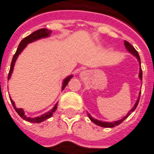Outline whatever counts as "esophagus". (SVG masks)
Here are the masks:
<instances>
[{"label": "esophagus", "mask_w": 154, "mask_h": 154, "mask_svg": "<svg viewBox=\"0 0 154 154\" xmlns=\"http://www.w3.org/2000/svg\"><path fill=\"white\" fill-rule=\"evenodd\" d=\"M87 75V72H86V71H83V72H81V73H80L81 77H86Z\"/></svg>", "instance_id": "34e87169"}]
</instances>
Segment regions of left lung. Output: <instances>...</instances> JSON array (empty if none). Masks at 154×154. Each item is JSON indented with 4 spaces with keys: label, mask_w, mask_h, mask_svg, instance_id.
<instances>
[{
    "label": "left lung",
    "mask_w": 154,
    "mask_h": 154,
    "mask_svg": "<svg viewBox=\"0 0 154 154\" xmlns=\"http://www.w3.org/2000/svg\"><path fill=\"white\" fill-rule=\"evenodd\" d=\"M125 48L127 49V51L128 52H129L130 54H133L134 57L138 59V61H139V65H140V69H139V77L140 80L142 81V76H143V72H142V69H141V62H140V57H139V54H138V52L135 50V48L133 47L131 44H129V42H127V41H125ZM140 93H141V91L139 92V97H138V99H137V100H136L135 104H134V106H133V108L131 109V110H129V112H128V114L126 115L125 117H123L122 119H119V120H116V121H114V122H105V121H101V120H98V119H94L93 117H91V116L90 114H87L88 115V117H89V119L92 121L93 123H95L96 125H97L100 126V127H104V128H113V127H115V126H117L119 125V124H121V123L125 120V119L128 117V116L130 115V114L132 113V112H134V110L136 109V107H137V106H138V104H139V97H140Z\"/></svg>",
    "instance_id": "obj_1"
}]
</instances>
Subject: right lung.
<instances>
[{"label":"right lung","instance_id":"right-lung-1","mask_svg":"<svg viewBox=\"0 0 154 154\" xmlns=\"http://www.w3.org/2000/svg\"><path fill=\"white\" fill-rule=\"evenodd\" d=\"M52 34V31H51L50 29H38V30H36L34 33H32L31 35H29L27 37H25V38H23L21 40V42L19 44V47L17 48V50L15 52V55H14V57L12 58V62L11 64V68H10V72H9L8 74V80H10V78L11 77V74L13 72V69H14V66H15V62H16V59L18 58L19 55L21 54V52L24 49H25V48L27 46V44H30L32 42H35L36 40H38V39H40V38H48V37H49L50 35ZM73 77L72 75H70V76H68L67 77L63 82V86H62V91H63V89L66 87V86L67 85V83L69 82V81L72 77ZM10 100L11 101V104L13 107H14V109L15 110V111L18 113V115L20 117H21L22 119H24L26 121H28V122L30 123H41L44 121L45 119H48V118H50L53 116V114L57 110V103L55 104V106L53 107V109H51L49 111H48L44 115H41L40 116H38V117H35V118H32V117H28V116H26V115L25 114V111L23 109L21 108H17V107L15 106V102L13 101L11 97H10Z\"/></svg>","mask_w":154,"mask_h":154}]
</instances>
